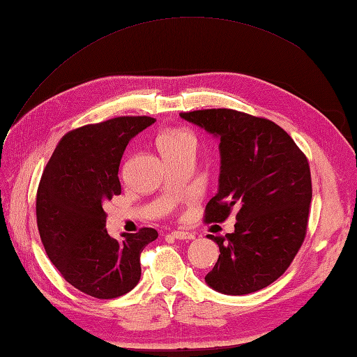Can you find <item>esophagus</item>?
<instances>
[{
  "mask_svg": "<svg viewBox=\"0 0 357 357\" xmlns=\"http://www.w3.org/2000/svg\"><path fill=\"white\" fill-rule=\"evenodd\" d=\"M170 236L174 239H179V241H192L195 239V234L193 233H188L184 230H174L170 233Z\"/></svg>",
  "mask_w": 357,
  "mask_h": 357,
  "instance_id": "esophagus-1",
  "label": "esophagus"
}]
</instances>
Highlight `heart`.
I'll return each mask as SVG.
<instances>
[{
	"label": "heart",
	"mask_w": 357,
	"mask_h": 357,
	"mask_svg": "<svg viewBox=\"0 0 357 357\" xmlns=\"http://www.w3.org/2000/svg\"><path fill=\"white\" fill-rule=\"evenodd\" d=\"M185 144H195V136L190 132L181 130V128H173V130L162 132L158 136V149L162 156L169 151L185 146Z\"/></svg>",
	"instance_id": "heart-1"
}]
</instances>
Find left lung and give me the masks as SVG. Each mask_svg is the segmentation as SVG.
<instances>
[{
	"label": "left lung",
	"instance_id": "1",
	"mask_svg": "<svg viewBox=\"0 0 357 357\" xmlns=\"http://www.w3.org/2000/svg\"><path fill=\"white\" fill-rule=\"evenodd\" d=\"M179 115L219 139V188L206 207V222L236 213L233 233L207 236L221 255L206 282L231 296L262 290L284 275L304 242L312 202L307 158L270 119L231 109Z\"/></svg>",
	"mask_w": 357,
	"mask_h": 357
}]
</instances>
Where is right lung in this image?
Segmentation results:
<instances>
[{
    "instance_id": "add662e5",
    "label": "right lung",
    "mask_w": 357,
    "mask_h": 357,
    "mask_svg": "<svg viewBox=\"0 0 357 357\" xmlns=\"http://www.w3.org/2000/svg\"><path fill=\"white\" fill-rule=\"evenodd\" d=\"M150 116H119L64 135L43 172L36 222L49 259L79 291L113 299L139 282L141 252L155 229L112 238L102 204L121 193L119 162L128 141L155 123Z\"/></svg>"
}]
</instances>
